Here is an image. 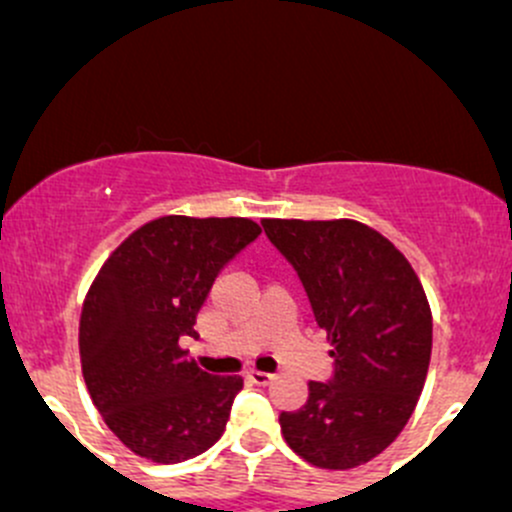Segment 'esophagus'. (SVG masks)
Wrapping results in <instances>:
<instances>
[{"mask_svg":"<svg viewBox=\"0 0 512 512\" xmlns=\"http://www.w3.org/2000/svg\"><path fill=\"white\" fill-rule=\"evenodd\" d=\"M249 378L254 383H258V386H266V383L273 381V373L271 371H261V368H251Z\"/></svg>","mask_w":512,"mask_h":512,"instance_id":"esophagus-1","label":"esophagus"}]
</instances>
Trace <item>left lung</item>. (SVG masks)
<instances>
[{"instance_id":"obj_1","label":"left lung","mask_w":512,"mask_h":512,"mask_svg":"<svg viewBox=\"0 0 512 512\" xmlns=\"http://www.w3.org/2000/svg\"><path fill=\"white\" fill-rule=\"evenodd\" d=\"M293 263L332 342V383L310 381L307 403L280 412L295 454L320 469L366 464L403 432L425 386L432 310L410 261L356 219H261Z\"/></svg>"}]
</instances>
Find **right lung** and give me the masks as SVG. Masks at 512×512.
I'll return each instance as SVG.
<instances>
[{
    "label": "right lung",
    "mask_w": 512,
    "mask_h": 512,
    "mask_svg": "<svg viewBox=\"0 0 512 512\" xmlns=\"http://www.w3.org/2000/svg\"><path fill=\"white\" fill-rule=\"evenodd\" d=\"M261 234L249 217L166 214L131 232L102 263L82 302L87 390L124 447L156 464L207 452L227 427L241 376H212L183 337L222 271Z\"/></svg>",
    "instance_id": "add662e5"
}]
</instances>
